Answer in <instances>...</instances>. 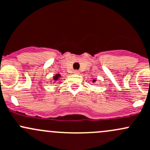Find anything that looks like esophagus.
Wrapping results in <instances>:
<instances>
[{"mask_svg":"<svg viewBox=\"0 0 150 150\" xmlns=\"http://www.w3.org/2000/svg\"><path fill=\"white\" fill-rule=\"evenodd\" d=\"M74 74H79V71L77 70H75L74 71Z\"/></svg>","mask_w":150,"mask_h":150,"instance_id":"esophagus-1","label":"esophagus"}]
</instances>
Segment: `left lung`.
Returning <instances> with one entry per match:
<instances>
[{"instance_id":"8db88e82","label":"left lung","mask_w":150,"mask_h":150,"mask_svg":"<svg viewBox=\"0 0 150 150\" xmlns=\"http://www.w3.org/2000/svg\"><path fill=\"white\" fill-rule=\"evenodd\" d=\"M95 81H96V80H95V79L92 80V82H95Z\"/></svg>"}]
</instances>
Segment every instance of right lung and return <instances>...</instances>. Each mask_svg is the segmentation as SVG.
Returning a JSON list of instances; mask_svg holds the SVG:
<instances>
[{"mask_svg": "<svg viewBox=\"0 0 150 150\" xmlns=\"http://www.w3.org/2000/svg\"><path fill=\"white\" fill-rule=\"evenodd\" d=\"M60 76H61L60 74H56L55 76L53 77V79L55 80V81H57V80L58 79V78H60Z\"/></svg>", "mask_w": 150, "mask_h": 150, "instance_id": "right-lung-1", "label": "right lung"}]
</instances>
